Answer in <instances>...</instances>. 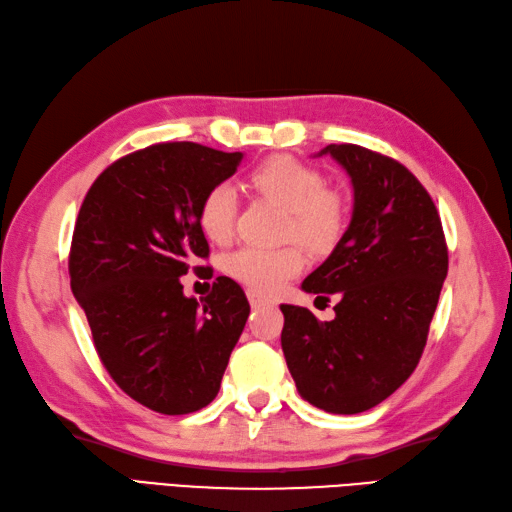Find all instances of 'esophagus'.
<instances>
[{
    "instance_id": "1",
    "label": "esophagus",
    "mask_w": 512,
    "mask_h": 512,
    "mask_svg": "<svg viewBox=\"0 0 512 512\" xmlns=\"http://www.w3.org/2000/svg\"><path fill=\"white\" fill-rule=\"evenodd\" d=\"M248 301H251V305H253V307L272 305V301L268 299V296H264L261 292H255V290H248Z\"/></svg>"
}]
</instances>
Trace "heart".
<instances>
[{"instance_id":"heart-1","label":"heart","mask_w":512,"mask_h":512,"mask_svg":"<svg viewBox=\"0 0 512 512\" xmlns=\"http://www.w3.org/2000/svg\"><path fill=\"white\" fill-rule=\"evenodd\" d=\"M251 185L261 196L277 202L288 218L283 222L285 240H296L314 253L334 248L347 229V200L325 185L316 168L296 161L288 154H277L259 163L251 172ZM237 198L229 185H213L202 196L198 207V227L211 242H229L235 227ZM305 268L301 246L283 248L244 246L227 257L229 275L255 292L272 294Z\"/></svg>"}]
</instances>
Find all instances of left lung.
<instances>
[{"label":"left lung","instance_id":"1","mask_svg":"<svg viewBox=\"0 0 512 512\" xmlns=\"http://www.w3.org/2000/svg\"><path fill=\"white\" fill-rule=\"evenodd\" d=\"M353 185V216L305 292L338 294L334 320L281 305V349L299 395L331 414H358L390 397L417 368L447 277L434 200L406 165L355 144H331Z\"/></svg>","mask_w":512,"mask_h":512}]
</instances>
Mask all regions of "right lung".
I'll return each mask as SVG.
<instances>
[{
    "label": "right lung",
    "instance_id": "1",
    "mask_svg": "<svg viewBox=\"0 0 512 512\" xmlns=\"http://www.w3.org/2000/svg\"><path fill=\"white\" fill-rule=\"evenodd\" d=\"M242 157L192 141L154 144L111 163L82 200L71 292L113 382L154 412L189 414L216 399L251 314L229 277L213 281L200 303L178 279L209 257L198 227L202 196Z\"/></svg>",
    "mask_w": 512,
    "mask_h": 512
}]
</instances>
